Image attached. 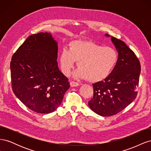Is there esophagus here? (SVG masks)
Returning <instances> with one entry per match:
<instances>
[{
  "label": "esophagus",
  "mask_w": 151,
  "mask_h": 151,
  "mask_svg": "<svg viewBox=\"0 0 151 151\" xmlns=\"http://www.w3.org/2000/svg\"><path fill=\"white\" fill-rule=\"evenodd\" d=\"M70 85L71 87H77V86H79V84L77 83H76V82H74V81H71L70 83Z\"/></svg>",
  "instance_id": "obj_1"
}]
</instances>
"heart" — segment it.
<instances>
[{
    "label": "heart",
    "instance_id": "1",
    "mask_svg": "<svg viewBox=\"0 0 151 151\" xmlns=\"http://www.w3.org/2000/svg\"><path fill=\"white\" fill-rule=\"evenodd\" d=\"M118 60L115 48L104 47L90 41H74L69 50L63 48L60 56L61 70L69 76L77 62L76 78L87 79L92 83L103 81L110 75Z\"/></svg>",
    "mask_w": 151,
    "mask_h": 151
}]
</instances>
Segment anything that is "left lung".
I'll return each instance as SVG.
<instances>
[{
  "label": "left lung",
  "instance_id": "8db88e82",
  "mask_svg": "<svg viewBox=\"0 0 151 151\" xmlns=\"http://www.w3.org/2000/svg\"><path fill=\"white\" fill-rule=\"evenodd\" d=\"M111 41L118 52L117 62L107 78L93 84V98L88 103L89 108L102 116L116 115L133 102L140 73V63L134 52L120 40L111 36Z\"/></svg>",
  "mask_w": 151,
  "mask_h": 151
}]
</instances>
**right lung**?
Listing matches in <instances>:
<instances>
[{"label": "right lung", "instance_id": "1", "mask_svg": "<svg viewBox=\"0 0 151 151\" xmlns=\"http://www.w3.org/2000/svg\"><path fill=\"white\" fill-rule=\"evenodd\" d=\"M57 55V42L50 33L42 32L27 38L11 58L13 92L36 113L55 111L70 88L58 68Z\"/></svg>", "mask_w": 151, "mask_h": 151}]
</instances>
